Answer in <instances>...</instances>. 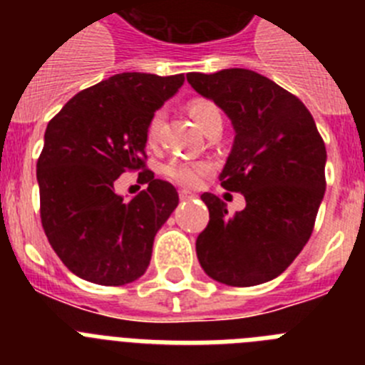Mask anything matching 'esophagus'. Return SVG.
<instances>
[{"label":"esophagus","mask_w":365,"mask_h":365,"mask_svg":"<svg viewBox=\"0 0 365 365\" xmlns=\"http://www.w3.org/2000/svg\"><path fill=\"white\" fill-rule=\"evenodd\" d=\"M179 197L180 201H192V199H195V193L188 192V190H180Z\"/></svg>","instance_id":"obj_1"}]
</instances>
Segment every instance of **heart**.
Segmentation results:
<instances>
[{
    "instance_id": "1",
    "label": "heart",
    "mask_w": 365,
    "mask_h": 365,
    "mask_svg": "<svg viewBox=\"0 0 365 365\" xmlns=\"http://www.w3.org/2000/svg\"><path fill=\"white\" fill-rule=\"evenodd\" d=\"M188 113H190V117L195 120V124H197L202 131L208 130V125H210L212 122L221 118V111H219L217 106L206 98L190 100ZM163 124H164L163 109H157V111L151 113V117L148 118V124H146V143L150 144V146H157V144H159ZM212 170H214V166H212L210 163H206V160L175 159L170 164H166L164 173H166L172 180L179 182V185L186 186V188H193V186H197L199 182H201L202 177L208 175Z\"/></svg>"
}]
</instances>
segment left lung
Here are the masks:
<instances>
[{"label": "left lung", "instance_id": "1", "mask_svg": "<svg viewBox=\"0 0 365 365\" xmlns=\"http://www.w3.org/2000/svg\"><path fill=\"white\" fill-rule=\"evenodd\" d=\"M186 78L232 120L234 146L219 180L247 201L230 215L227 202L202 193L210 221L195 241L199 263L225 285L270 282L296 259L314 228L325 193L324 138L302 100L256 71Z\"/></svg>", "mask_w": 365, "mask_h": 365}]
</instances>
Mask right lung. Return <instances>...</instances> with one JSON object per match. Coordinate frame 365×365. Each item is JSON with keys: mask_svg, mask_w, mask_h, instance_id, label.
<instances>
[{"mask_svg": "<svg viewBox=\"0 0 365 365\" xmlns=\"http://www.w3.org/2000/svg\"><path fill=\"white\" fill-rule=\"evenodd\" d=\"M182 83L185 74H115L47 124L36 164L41 227L78 278L117 287L146 272L155 234L179 205L173 185L146 168V124ZM124 171L148 182L131 202L114 193Z\"/></svg>", "mask_w": 365, "mask_h": 365, "instance_id": "right-lung-1", "label": "right lung"}]
</instances>
